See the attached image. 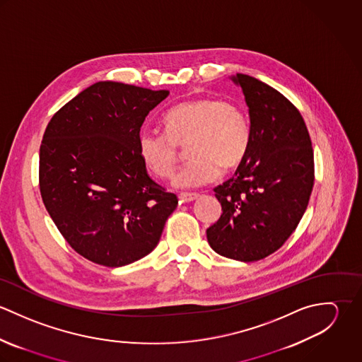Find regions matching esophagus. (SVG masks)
<instances>
[{
	"instance_id": "1",
	"label": "esophagus",
	"mask_w": 362,
	"mask_h": 362,
	"mask_svg": "<svg viewBox=\"0 0 362 362\" xmlns=\"http://www.w3.org/2000/svg\"><path fill=\"white\" fill-rule=\"evenodd\" d=\"M180 201L181 202H184V204H189V202H194V201H197L198 198H199V195L198 194H189V192H182V194H180Z\"/></svg>"
}]
</instances>
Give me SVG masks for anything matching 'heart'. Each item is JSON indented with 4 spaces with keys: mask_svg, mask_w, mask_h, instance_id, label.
I'll use <instances>...</instances> for the list:
<instances>
[{
    "mask_svg": "<svg viewBox=\"0 0 362 362\" xmlns=\"http://www.w3.org/2000/svg\"><path fill=\"white\" fill-rule=\"evenodd\" d=\"M165 134L144 131L138 153L158 178H170L180 158V146H188L192 161L173 180L177 188H199L214 182L221 170L238 167L248 153L251 125L240 104L211 98L188 99L171 107L163 117Z\"/></svg>",
    "mask_w": 362,
    "mask_h": 362,
    "instance_id": "1",
    "label": "heart"
}]
</instances>
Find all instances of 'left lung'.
Here are the masks:
<instances>
[{
  "label": "left lung",
  "mask_w": 362,
  "mask_h": 362,
  "mask_svg": "<svg viewBox=\"0 0 362 362\" xmlns=\"http://www.w3.org/2000/svg\"><path fill=\"white\" fill-rule=\"evenodd\" d=\"M250 108L251 144L235 174L214 188L220 218L206 230L221 257L255 262L276 252L297 228L313 188L310 132L298 108L250 75L231 78Z\"/></svg>",
  "instance_id": "left-lung-1"
}]
</instances>
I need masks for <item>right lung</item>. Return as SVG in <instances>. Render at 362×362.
Returning a JSON list of instances; mask_svg holds the SVG:
<instances>
[{"label": "right lung", "mask_w": 362, "mask_h": 362, "mask_svg": "<svg viewBox=\"0 0 362 362\" xmlns=\"http://www.w3.org/2000/svg\"><path fill=\"white\" fill-rule=\"evenodd\" d=\"M168 90L98 82L52 115L40 145L43 204L83 258L119 267L151 254L178 199L138 153L141 127Z\"/></svg>", "instance_id": "1"}]
</instances>
